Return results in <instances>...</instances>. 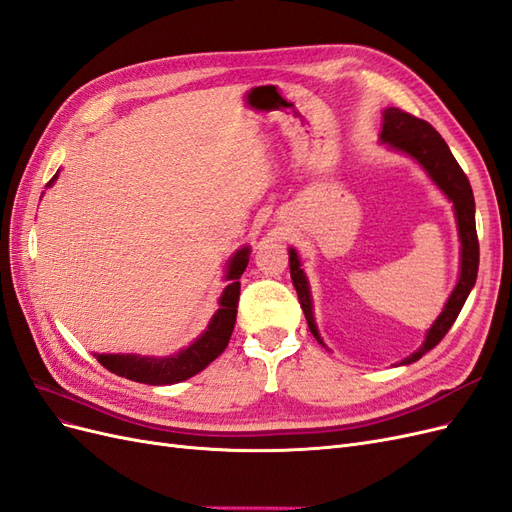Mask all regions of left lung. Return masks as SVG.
I'll list each match as a JSON object with an SVG mask.
<instances>
[{
    "label": "left lung",
    "instance_id": "left-lung-1",
    "mask_svg": "<svg viewBox=\"0 0 512 512\" xmlns=\"http://www.w3.org/2000/svg\"><path fill=\"white\" fill-rule=\"evenodd\" d=\"M382 117L384 121H382L380 141L389 145L391 149L406 153V156H410L412 160L421 164L425 168V173L429 175V179L438 185L448 200H451L455 207L457 230H459V241H461V271H459L457 286L451 292V297H448L442 314L429 327L423 346L399 363V365H410L442 342V337L448 333V329L453 327V322L457 320L463 303H466L470 290L476 284L478 237H476V220H474V194L466 173H463L461 166L453 158L451 149H448V145L444 143V138L436 132V128H433L431 123L418 119L410 113H404L401 108H393V106L386 108ZM288 254H290V277H292L294 290L299 294V303L303 307L309 331H312V335L322 344L316 320H314L312 294H309V284L301 269L299 254L297 250H292V247L288 250Z\"/></svg>",
    "mask_w": 512,
    "mask_h": 512
}]
</instances>
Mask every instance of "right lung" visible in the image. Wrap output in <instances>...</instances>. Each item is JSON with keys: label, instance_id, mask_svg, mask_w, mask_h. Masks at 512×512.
I'll return each instance as SVG.
<instances>
[{"label": "right lung", "instance_id": "right-lung-1", "mask_svg": "<svg viewBox=\"0 0 512 512\" xmlns=\"http://www.w3.org/2000/svg\"><path fill=\"white\" fill-rule=\"evenodd\" d=\"M57 175L46 183V188L53 185ZM247 262H250V247H241L228 260L226 267V280L228 286L224 288L220 297V309L213 314L209 327L203 331L198 339L170 356H141V354H96L100 365H104L113 374L128 378L134 382L143 384H177L196 376L198 371H203L211 361L226 350L232 329H235L237 320V305H239V292L241 282L239 277L243 275Z\"/></svg>", "mask_w": 512, "mask_h": 512}]
</instances>
